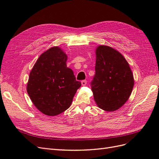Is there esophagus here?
Here are the masks:
<instances>
[{"label":"esophagus","instance_id":"1","mask_svg":"<svg viewBox=\"0 0 159 159\" xmlns=\"http://www.w3.org/2000/svg\"><path fill=\"white\" fill-rule=\"evenodd\" d=\"M87 81L86 80H83L81 81V84H82L83 86H85V85L87 84Z\"/></svg>","mask_w":159,"mask_h":159}]
</instances>
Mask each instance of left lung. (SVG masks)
I'll use <instances>...</instances> for the list:
<instances>
[{"instance_id":"8db88e82","label":"left lung","mask_w":159,"mask_h":159,"mask_svg":"<svg viewBox=\"0 0 159 159\" xmlns=\"http://www.w3.org/2000/svg\"><path fill=\"white\" fill-rule=\"evenodd\" d=\"M95 54V75L91 83L94 100L103 110L116 111L131 95L133 73L124 57L111 47L100 45Z\"/></svg>"}]
</instances>
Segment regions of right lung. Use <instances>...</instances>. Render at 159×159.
<instances>
[{
	"label": "right lung",
	"instance_id": "add662e5",
	"mask_svg": "<svg viewBox=\"0 0 159 159\" xmlns=\"http://www.w3.org/2000/svg\"><path fill=\"white\" fill-rule=\"evenodd\" d=\"M67 55L58 46L41 54L30 73L27 91L39 111L55 116L70 107L81 83L66 66Z\"/></svg>",
	"mask_w": 159,
	"mask_h": 159
}]
</instances>
